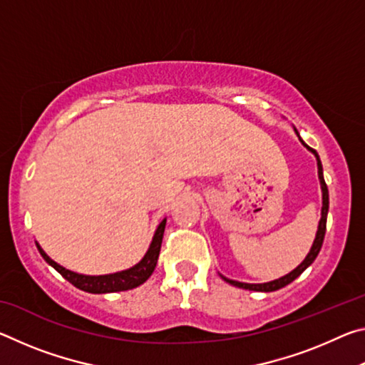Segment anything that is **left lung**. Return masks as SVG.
Returning a JSON list of instances; mask_svg holds the SVG:
<instances>
[{
    "label": "left lung",
    "instance_id": "left-lung-1",
    "mask_svg": "<svg viewBox=\"0 0 365 365\" xmlns=\"http://www.w3.org/2000/svg\"><path fill=\"white\" fill-rule=\"evenodd\" d=\"M294 132L298 133V130L294 128ZM299 137V133H298ZM301 140V138H299ZM301 143L304 145L307 150H311L314 154H316L317 158V169H319V178H320V187H322V217H320L319 222V228H317V235H316V240H314V245L311 251H309V255L306 256L304 261H302L298 267H296L293 272H289L288 275L282 277L279 280H274V282H269V283H242V282H235V280H228L227 277L220 275L222 279H224L227 283H230L233 287H238V288H243V289H251V292H277V289H280L283 287H287L288 283H292L294 279H298V277L304 272L309 265L314 262V259L317 257L320 248H322V243H324V237H325V230H327V214H329V188H327V183L324 180V172H322V163H320L319 159V154L316 150H312V148H309L304 141L301 140Z\"/></svg>",
    "mask_w": 365,
    "mask_h": 365
}]
</instances>
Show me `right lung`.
<instances>
[{
	"mask_svg": "<svg viewBox=\"0 0 365 365\" xmlns=\"http://www.w3.org/2000/svg\"><path fill=\"white\" fill-rule=\"evenodd\" d=\"M164 228H165V219L159 224L156 233H154L153 242L150 245V250H148L145 257L141 259L137 265H133V267L128 270H122V272H117V274H109V275L90 277V275L76 274V272L64 269L63 265L56 264L51 257H48L46 252L43 251L38 245H36V248H38L40 255L49 265H53V267L56 269L67 282L72 283L76 288L82 289V292L96 293V294L125 292V289L140 287L141 283H145L151 277L154 267H156L158 264L160 243H163V237H164Z\"/></svg>",
	"mask_w": 365,
	"mask_h": 365,
	"instance_id": "obj_1",
	"label": "right lung"
}]
</instances>
